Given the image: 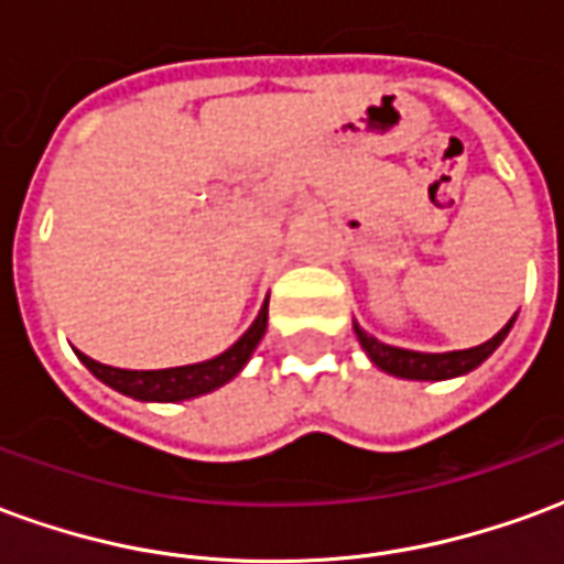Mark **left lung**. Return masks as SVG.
<instances>
[{
    "mask_svg": "<svg viewBox=\"0 0 564 564\" xmlns=\"http://www.w3.org/2000/svg\"><path fill=\"white\" fill-rule=\"evenodd\" d=\"M517 314L505 323V329L492 335L489 341L477 344V347H468V350H449V354H420V350H404V347H392V344L378 341L375 335H368L366 329H359V323H354L356 338L362 344V350L368 354V359L387 371V375H395V378L404 380H449L459 378V375H468L474 368L480 366L484 359L496 354V347L505 338H508L510 326H513Z\"/></svg>",
    "mask_w": 564,
    "mask_h": 564,
    "instance_id": "obj_1",
    "label": "left lung"
}]
</instances>
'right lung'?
Segmentation results:
<instances>
[{
  "label": "right lung",
  "mask_w": 564,
  "mask_h": 564,
  "mask_svg": "<svg viewBox=\"0 0 564 564\" xmlns=\"http://www.w3.org/2000/svg\"><path fill=\"white\" fill-rule=\"evenodd\" d=\"M265 326H269V302L262 305L253 326L229 350H223L220 356L205 359V362H196V366L160 368V371H129V368L102 366L80 350L75 354L96 378L123 395H132L139 402H184V399H196V395H205V392H214L223 383H229L253 356L257 344L265 335Z\"/></svg>",
  "instance_id": "1"
}]
</instances>
